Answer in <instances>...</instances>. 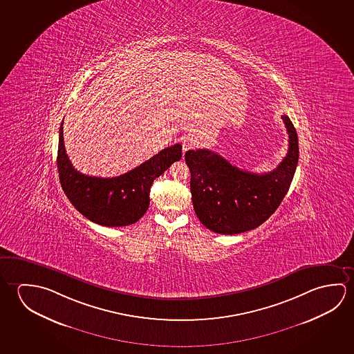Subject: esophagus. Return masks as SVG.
I'll return each instance as SVG.
<instances>
[{"label":"esophagus","instance_id":"34e87169","mask_svg":"<svg viewBox=\"0 0 354 354\" xmlns=\"http://www.w3.org/2000/svg\"><path fill=\"white\" fill-rule=\"evenodd\" d=\"M197 145H198V140L195 137H190V136L184 137V140H183V151H189V149H192V148H195Z\"/></svg>","mask_w":354,"mask_h":354}]
</instances>
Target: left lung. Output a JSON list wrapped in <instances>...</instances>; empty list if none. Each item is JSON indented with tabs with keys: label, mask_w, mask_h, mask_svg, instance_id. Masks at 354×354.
I'll list each match as a JSON object with an SVG mask.
<instances>
[{
	"label": "left lung",
	"mask_w": 354,
	"mask_h": 354,
	"mask_svg": "<svg viewBox=\"0 0 354 354\" xmlns=\"http://www.w3.org/2000/svg\"><path fill=\"white\" fill-rule=\"evenodd\" d=\"M281 118L289 134V149L269 173L245 171L209 149L186 151L194 209L212 232L237 234L254 230L283 201L299 162V140L289 117Z\"/></svg>",
	"instance_id": "left-lung-1"
}]
</instances>
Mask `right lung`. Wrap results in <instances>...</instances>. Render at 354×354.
I'll return each instance as SVG.
<instances>
[{"label":"right lung","instance_id":"right-lung-1","mask_svg":"<svg viewBox=\"0 0 354 354\" xmlns=\"http://www.w3.org/2000/svg\"><path fill=\"white\" fill-rule=\"evenodd\" d=\"M181 145L159 151L149 160L116 178H96L74 169L64 147L63 122L59 128V179L70 203L87 220L106 227L136 223L149 206L154 179L181 159Z\"/></svg>","mask_w":354,"mask_h":354}]
</instances>
